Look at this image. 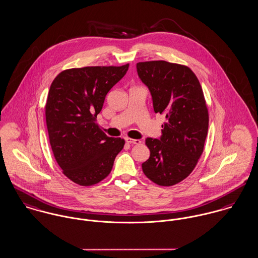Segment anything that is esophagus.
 Listing matches in <instances>:
<instances>
[{
	"label": "esophagus",
	"instance_id": "1",
	"mask_svg": "<svg viewBox=\"0 0 258 258\" xmlns=\"http://www.w3.org/2000/svg\"><path fill=\"white\" fill-rule=\"evenodd\" d=\"M125 141L130 144H139L141 142L139 139H133L130 138H125Z\"/></svg>",
	"mask_w": 258,
	"mask_h": 258
}]
</instances>
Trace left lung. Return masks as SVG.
I'll list each match as a JSON object with an SVG mask.
<instances>
[{"label":"left lung","mask_w":258,"mask_h":258,"mask_svg":"<svg viewBox=\"0 0 258 258\" xmlns=\"http://www.w3.org/2000/svg\"><path fill=\"white\" fill-rule=\"evenodd\" d=\"M137 71L151 93L154 112L166 118L161 138L145 139L150 157L142 171L159 185H174L194 171L203 152L209 122L203 91L185 66L150 60L138 62Z\"/></svg>","instance_id":"obj_1"}]
</instances>
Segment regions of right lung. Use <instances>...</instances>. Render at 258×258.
<instances>
[{
    "mask_svg": "<svg viewBox=\"0 0 258 258\" xmlns=\"http://www.w3.org/2000/svg\"><path fill=\"white\" fill-rule=\"evenodd\" d=\"M127 70L128 63L70 69L50 86L45 115L52 151L63 175L80 185L106 178L123 148L124 140L107 137L96 118L107 93Z\"/></svg>",
    "mask_w": 258,
    "mask_h": 258,
    "instance_id": "obj_1",
    "label": "right lung"
}]
</instances>
